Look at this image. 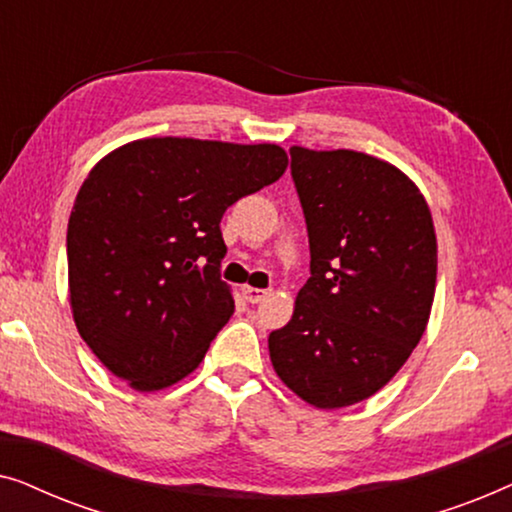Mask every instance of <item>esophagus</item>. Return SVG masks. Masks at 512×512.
<instances>
[{"instance_id": "esophagus-1", "label": "esophagus", "mask_w": 512, "mask_h": 512, "mask_svg": "<svg viewBox=\"0 0 512 512\" xmlns=\"http://www.w3.org/2000/svg\"><path fill=\"white\" fill-rule=\"evenodd\" d=\"M242 296L247 298V303H261V300L268 296V291L265 289H254V286H242Z\"/></svg>"}]
</instances>
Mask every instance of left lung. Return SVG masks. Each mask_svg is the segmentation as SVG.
Here are the masks:
<instances>
[{
    "label": "left lung",
    "mask_w": 512,
    "mask_h": 512,
    "mask_svg": "<svg viewBox=\"0 0 512 512\" xmlns=\"http://www.w3.org/2000/svg\"><path fill=\"white\" fill-rule=\"evenodd\" d=\"M310 237V279L270 359L314 408L366 401L422 340L436 293V230L419 188L359 151L291 146Z\"/></svg>",
    "instance_id": "1"
}]
</instances>
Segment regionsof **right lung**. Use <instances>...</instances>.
I'll list each match as a JSON object with an SVG mask.
<instances>
[{
	"label": "right lung",
	"instance_id": "1",
	"mask_svg": "<svg viewBox=\"0 0 512 512\" xmlns=\"http://www.w3.org/2000/svg\"><path fill=\"white\" fill-rule=\"evenodd\" d=\"M277 144L151 137L102 158L67 226L69 300L93 354L132 389L193 373L228 324L223 212L282 177Z\"/></svg>",
	"mask_w": 512,
	"mask_h": 512
}]
</instances>
